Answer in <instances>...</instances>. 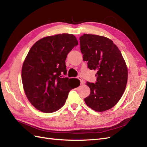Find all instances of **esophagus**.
I'll use <instances>...</instances> for the list:
<instances>
[{
	"label": "esophagus",
	"instance_id": "34e87169",
	"mask_svg": "<svg viewBox=\"0 0 147 147\" xmlns=\"http://www.w3.org/2000/svg\"><path fill=\"white\" fill-rule=\"evenodd\" d=\"M77 78L80 81V83H81V84H83V83H84V82H83V80L82 77L81 76H78V77H77Z\"/></svg>",
	"mask_w": 147,
	"mask_h": 147
}]
</instances>
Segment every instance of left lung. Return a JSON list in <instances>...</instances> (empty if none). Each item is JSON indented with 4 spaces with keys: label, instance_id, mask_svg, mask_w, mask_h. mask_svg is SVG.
<instances>
[{
    "label": "left lung",
    "instance_id": "1",
    "mask_svg": "<svg viewBox=\"0 0 147 147\" xmlns=\"http://www.w3.org/2000/svg\"><path fill=\"white\" fill-rule=\"evenodd\" d=\"M80 43L88 68L97 71L96 83H86L91 92L84 102L97 112L112 109L121 99L127 80V69L121 51L110 39L97 35L84 34Z\"/></svg>",
    "mask_w": 147,
    "mask_h": 147
}]
</instances>
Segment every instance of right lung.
I'll return each instance as SVG.
<instances>
[{"label":"right lung","mask_w":147,"mask_h":147,"mask_svg":"<svg viewBox=\"0 0 147 147\" xmlns=\"http://www.w3.org/2000/svg\"><path fill=\"white\" fill-rule=\"evenodd\" d=\"M78 44L74 35L63 34L44 37L30 49L22 67V82L28 100L38 110H59L70 91L80 84L78 79L63 76L67 56Z\"/></svg>","instance_id":"add662e5"}]
</instances>
